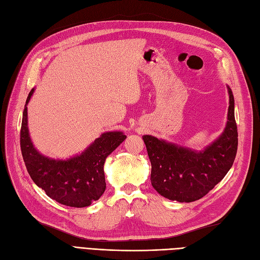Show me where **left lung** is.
<instances>
[{
    "mask_svg": "<svg viewBox=\"0 0 260 260\" xmlns=\"http://www.w3.org/2000/svg\"><path fill=\"white\" fill-rule=\"evenodd\" d=\"M230 106L222 135L203 151H193L143 136L151 160V182L163 197L179 202H192L206 196L232 167L237 152L238 135L234 116V96L228 86Z\"/></svg>",
    "mask_w": 260,
    "mask_h": 260,
    "instance_id": "1",
    "label": "left lung"
}]
</instances>
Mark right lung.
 Here are the masks:
<instances>
[{"label": "right lung", "instance_id": "right-lung-1", "mask_svg": "<svg viewBox=\"0 0 260 260\" xmlns=\"http://www.w3.org/2000/svg\"><path fill=\"white\" fill-rule=\"evenodd\" d=\"M34 90H30L26 100L20 129V150L27 172L48 197L61 205L74 208L88 207L93 201L100 199L106 189L105 160L127 136L120 131L105 132L80 155L66 160L44 156L35 149L28 132L27 104Z\"/></svg>", "mask_w": 260, "mask_h": 260}]
</instances>
